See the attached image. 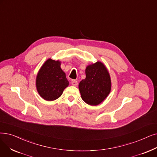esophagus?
Instances as JSON below:
<instances>
[{
    "mask_svg": "<svg viewBox=\"0 0 157 157\" xmlns=\"http://www.w3.org/2000/svg\"><path fill=\"white\" fill-rule=\"evenodd\" d=\"M71 83H72V85L73 86H76L78 85V81H77L76 80H75V79H73V80H72Z\"/></svg>",
    "mask_w": 157,
    "mask_h": 157,
    "instance_id": "obj_1",
    "label": "esophagus"
}]
</instances>
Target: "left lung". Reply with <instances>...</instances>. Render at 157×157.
Wrapping results in <instances>:
<instances>
[{"instance_id":"8db88e82","label":"left lung","mask_w":157,"mask_h":157,"mask_svg":"<svg viewBox=\"0 0 157 157\" xmlns=\"http://www.w3.org/2000/svg\"><path fill=\"white\" fill-rule=\"evenodd\" d=\"M85 74L86 78L81 81L79 84L81 98L88 105H98L110 94V74L105 66L99 62L88 65Z\"/></svg>"}]
</instances>
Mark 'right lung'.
<instances>
[{
	"label": "right lung",
	"instance_id": "right-lung-1",
	"mask_svg": "<svg viewBox=\"0 0 157 157\" xmlns=\"http://www.w3.org/2000/svg\"><path fill=\"white\" fill-rule=\"evenodd\" d=\"M59 61L47 60L36 77V88L40 96L46 101H53L62 95L69 85L65 72Z\"/></svg>",
	"mask_w": 157,
	"mask_h": 157
}]
</instances>
